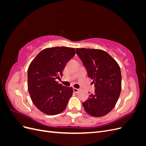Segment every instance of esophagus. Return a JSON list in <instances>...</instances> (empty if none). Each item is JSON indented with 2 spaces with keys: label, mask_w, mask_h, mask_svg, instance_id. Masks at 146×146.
<instances>
[{
  "label": "esophagus",
  "mask_w": 146,
  "mask_h": 146,
  "mask_svg": "<svg viewBox=\"0 0 146 146\" xmlns=\"http://www.w3.org/2000/svg\"><path fill=\"white\" fill-rule=\"evenodd\" d=\"M73 91L74 92L77 93V92H78L79 91V89H77V88H73Z\"/></svg>",
  "instance_id": "esophagus-1"
}]
</instances>
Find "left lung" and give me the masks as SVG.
Here are the masks:
<instances>
[{"label":"left lung","mask_w":146,"mask_h":146,"mask_svg":"<svg viewBox=\"0 0 146 146\" xmlns=\"http://www.w3.org/2000/svg\"><path fill=\"white\" fill-rule=\"evenodd\" d=\"M76 53L94 84V94L83 103L85 111L94 117L110 113L115 106L121 90V72L116 61L100 49L76 48Z\"/></svg>","instance_id":"left-lung-1"}]
</instances>
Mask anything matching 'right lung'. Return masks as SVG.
I'll return each mask as SVG.
<instances>
[{
  "label": "right lung",
  "mask_w": 146,
  "mask_h": 146,
  "mask_svg": "<svg viewBox=\"0 0 146 146\" xmlns=\"http://www.w3.org/2000/svg\"><path fill=\"white\" fill-rule=\"evenodd\" d=\"M76 54L74 48L55 47L41 51L30 63L28 89L33 104L48 115L63 111L73 93L72 87L58 84L68 61Z\"/></svg>",
  "instance_id": "right-lung-1"
}]
</instances>
